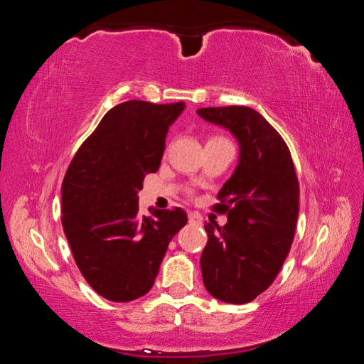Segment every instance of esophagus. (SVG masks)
Instances as JSON below:
<instances>
[{"instance_id": "esophagus-1", "label": "esophagus", "mask_w": 364, "mask_h": 364, "mask_svg": "<svg viewBox=\"0 0 364 364\" xmlns=\"http://www.w3.org/2000/svg\"><path fill=\"white\" fill-rule=\"evenodd\" d=\"M188 218H189V223H191V225H196V226L202 225V217H200V213H197V212H189V213H188Z\"/></svg>"}]
</instances>
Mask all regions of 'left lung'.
Segmentation results:
<instances>
[{"instance_id":"1","label":"left lung","mask_w":364,"mask_h":364,"mask_svg":"<svg viewBox=\"0 0 364 364\" xmlns=\"http://www.w3.org/2000/svg\"><path fill=\"white\" fill-rule=\"evenodd\" d=\"M197 114L228 128L241 146L237 167L213 205L228 215V223H205L204 286L226 304H249L271 286L291 250L299 217L297 173L286 141L257 110L226 106Z\"/></svg>"}]
</instances>
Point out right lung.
<instances>
[{
  "mask_svg": "<svg viewBox=\"0 0 364 364\" xmlns=\"http://www.w3.org/2000/svg\"><path fill=\"white\" fill-rule=\"evenodd\" d=\"M186 104L127 101L109 110L73 156L63 181V228L86 282L112 301L151 291L171 237L186 225L180 207L141 217L138 191L156 173L168 127Z\"/></svg>",
  "mask_w": 364,
  "mask_h": 364,
  "instance_id": "1",
  "label": "right lung"
}]
</instances>
